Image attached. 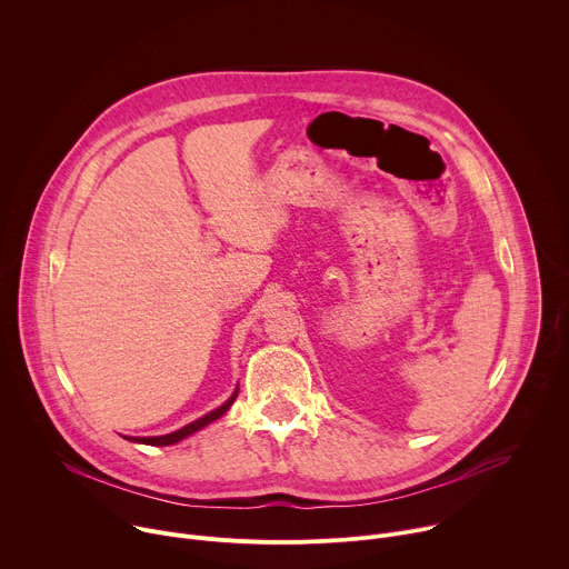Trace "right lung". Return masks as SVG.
Masks as SVG:
<instances>
[{"label":"right lung","mask_w":569,"mask_h":569,"mask_svg":"<svg viewBox=\"0 0 569 569\" xmlns=\"http://www.w3.org/2000/svg\"><path fill=\"white\" fill-rule=\"evenodd\" d=\"M236 396H238V387H236V391L229 396V400H224V402L220 405V408H216L213 412L200 417L198 421H193V423H189V426H184L182 430H176V432H171V435H161V437H126V439H128V441H134V443H146V446H171V443H178V441L187 439L189 435L202 430L204 426L213 423L216 419H220V417L231 408V402L236 400Z\"/></svg>","instance_id":"1"}]
</instances>
